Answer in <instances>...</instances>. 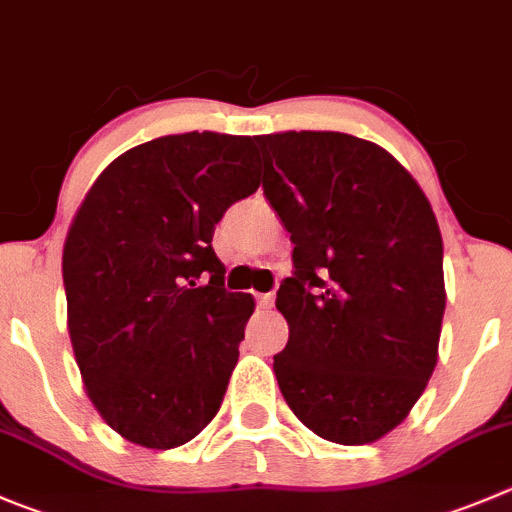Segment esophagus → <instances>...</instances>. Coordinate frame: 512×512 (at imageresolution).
Masks as SVG:
<instances>
[{
	"label": "esophagus",
	"instance_id": "34e87169",
	"mask_svg": "<svg viewBox=\"0 0 512 512\" xmlns=\"http://www.w3.org/2000/svg\"><path fill=\"white\" fill-rule=\"evenodd\" d=\"M274 301H276L274 294H259V306H261V309H271V306H274Z\"/></svg>",
	"mask_w": 512,
	"mask_h": 512
}]
</instances>
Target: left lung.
<instances>
[{"mask_svg":"<svg viewBox=\"0 0 512 512\" xmlns=\"http://www.w3.org/2000/svg\"><path fill=\"white\" fill-rule=\"evenodd\" d=\"M264 193L294 243L276 309L286 405L319 437L369 445L410 415L432 377L445 314L442 236L410 170L332 130L259 135Z\"/></svg>","mask_w":512,"mask_h":512,"instance_id":"left-lung-1","label":"left lung"}]
</instances>
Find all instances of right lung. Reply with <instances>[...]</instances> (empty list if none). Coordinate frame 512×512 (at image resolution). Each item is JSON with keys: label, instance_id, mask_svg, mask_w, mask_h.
Here are the masks:
<instances>
[{"label": "right lung", "instance_id": "add662e5", "mask_svg": "<svg viewBox=\"0 0 512 512\" xmlns=\"http://www.w3.org/2000/svg\"><path fill=\"white\" fill-rule=\"evenodd\" d=\"M259 186L253 138L193 130L125 150L82 198L62 248L67 332L128 442L186 445L221 410L256 301L223 289L213 228Z\"/></svg>", "mask_w": 512, "mask_h": 512}]
</instances>
